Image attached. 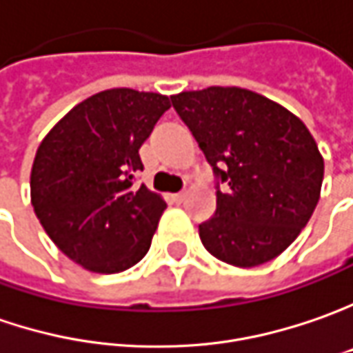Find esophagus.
Returning <instances> with one entry per match:
<instances>
[{
  "label": "esophagus",
  "instance_id": "esophagus-1",
  "mask_svg": "<svg viewBox=\"0 0 353 353\" xmlns=\"http://www.w3.org/2000/svg\"><path fill=\"white\" fill-rule=\"evenodd\" d=\"M172 199L176 201V203H181V201L185 199V191H179V193H174V195H172Z\"/></svg>",
  "mask_w": 353,
  "mask_h": 353
}]
</instances>
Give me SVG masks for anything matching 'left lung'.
Segmentation results:
<instances>
[{
  "label": "left lung",
  "instance_id": "1",
  "mask_svg": "<svg viewBox=\"0 0 353 353\" xmlns=\"http://www.w3.org/2000/svg\"><path fill=\"white\" fill-rule=\"evenodd\" d=\"M172 105L214 176L216 211L199 225L203 246L238 268L274 260L321 197L324 160L309 128L285 107L240 88L177 93Z\"/></svg>",
  "mask_w": 353,
  "mask_h": 353
}]
</instances>
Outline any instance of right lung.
I'll return each instance as SVG.
<instances>
[{
  "label": "right lung",
  "instance_id": "1",
  "mask_svg": "<svg viewBox=\"0 0 353 353\" xmlns=\"http://www.w3.org/2000/svg\"><path fill=\"white\" fill-rule=\"evenodd\" d=\"M170 109L165 95L117 88L76 105L41 142L34 214L58 248L95 274H119L150 250L165 201L146 185L140 146Z\"/></svg>",
  "mask_w": 353,
  "mask_h": 353
}]
</instances>
